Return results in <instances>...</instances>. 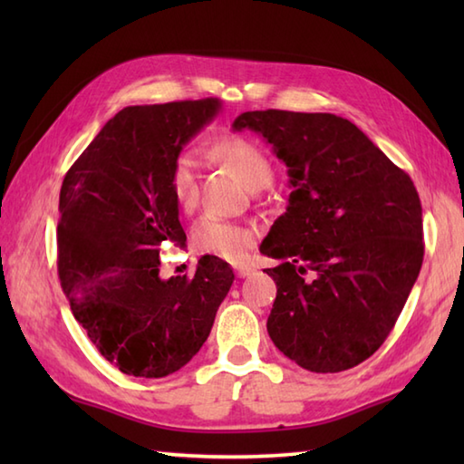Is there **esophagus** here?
Instances as JSON below:
<instances>
[{
    "instance_id": "esophagus-1",
    "label": "esophagus",
    "mask_w": 464,
    "mask_h": 464,
    "mask_svg": "<svg viewBox=\"0 0 464 464\" xmlns=\"http://www.w3.org/2000/svg\"><path fill=\"white\" fill-rule=\"evenodd\" d=\"M235 273H237L239 279H245V277H251V275L255 273V269L247 267V265H239V267L235 269Z\"/></svg>"
}]
</instances>
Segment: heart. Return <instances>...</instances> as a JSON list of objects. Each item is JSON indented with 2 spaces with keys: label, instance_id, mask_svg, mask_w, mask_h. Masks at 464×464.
Returning a JSON list of instances; mask_svg holds the SVG:
<instances>
[{
  "label": "heart",
  "instance_id": "heart-1",
  "mask_svg": "<svg viewBox=\"0 0 464 464\" xmlns=\"http://www.w3.org/2000/svg\"><path fill=\"white\" fill-rule=\"evenodd\" d=\"M213 153L223 165L231 167L251 191H259L273 181V165L259 145L239 135H225L213 145ZM169 189L183 211L193 209L199 195V163L193 153H181L173 161ZM255 233L247 227L203 217L191 231L193 247L225 261H241L253 245Z\"/></svg>",
  "mask_w": 464,
  "mask_h": 464
}]
</instances>
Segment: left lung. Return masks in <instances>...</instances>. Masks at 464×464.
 <instances>
[{"mask_svg":"<svg viewBox=\"0 0 464 464\" xmlns=\"http://www.w3.org/2000/svg\"><path fill=\"white\" fill-rule=\"evenodd\" d=\"M251 130L287 165L289 205L261 243L281 259L269 337L313 372L357 367L395 327L425 243L411 177L357 125L333 113L245 111Z\"/></svg>","mask_w":464,"mask_h":464,"instance_id":"obj_1","label":"left lung"}]
</instances>
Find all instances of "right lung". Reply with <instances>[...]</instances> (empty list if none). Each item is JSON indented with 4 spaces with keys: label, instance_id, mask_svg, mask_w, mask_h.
I'll list each match as a JSON object with an SVG mask.
<instances>
[{
    "label": "right lung",
    "instance_id": "add662e5",
    "mask_svg": "<svg viewBox=\"0 0 464 464\" xmlns=\"http://www.w3.org/2000/svg\"><path fill=\"white\" fill-rule=\"evenodd\" d=\"M219 111L217 97L125 107L65 173L59 281L75 321L125 374L161 379L185 367L233 285L215 255L191 279L160 275L163 243L187 241L169 189L173 161Z\"/></svg>",
    "mask_w": 464,
    "mask_h": 464
}]
</instances>
